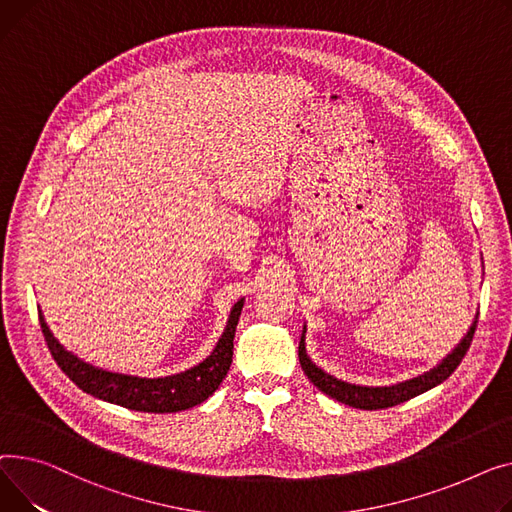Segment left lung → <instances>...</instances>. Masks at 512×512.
I'll list each match as a JSON object with an SVG mask.
<instances>
[{
    "mask_svg": "<svg viewBox=\"0 0 512 512\" xmlns=\"http://www.w3.org/2000/svg\"><path fill=\"white\" fill-rule=\"evenodd\" d=\"M475 326H477V314L467 330V335L459 341V345L450 351L440 364H436L430 372L419 374L415 378H409L405 382H397V384H390V386H362V384H351L345 380H339L335 376H330L328 372H324L322 368H318L310 355L306 353V324L302 330V339H299V364H302V370L306 372V376L310 378V382L322 390L324 395H328L330 399H335L339 403H345L349 407L355 409H386V407H395L399 403H405L417 395L426 393V390L442 384L450 374L457 370V366L461 364V359L465 357L473 333H475Z\"/></svg>",
    "mask_w": 512,
    "mask_h": 512,
    "instance_id": "left-lung-1",
    "label": "left lung"
}]
</instances>
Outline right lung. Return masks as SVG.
<instances>
[{
  "instance_id": "right-lung-1",
  "label": "right lung",
  "mask_w": 512,
  "mask_h": 512,
  "mask_svg": "<svg viewBox=\"0 0 512 512\" xmlns=\"http://www.w3.org/2000/svg\"><path fill=\"white\" fill-rule=\"evenodd\" d=\"M242 308H244V297L239 299L237 304H233L223 335L204 362H200L198 366L186 372H179L165 378H140V376H128V374L97 368L93 364L84 362V359H80L72 351H68L53 337L41 310H39V322L43 328L47 347L57 366L62 368L64 374L78 388H82L86 395H93L101 401L126 407L132 411L175 413V411L196 407L202 401H206L227 376L231 357H233L235 326H237L239 314H242Z\"/></svg>"
}]
</instances>
